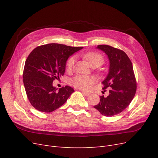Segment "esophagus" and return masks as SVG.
Masks as SVG:
<instances>
[{"instance_id": "34e87169", "label": "esophagus", "mask_w": 158, "mask_h": 158, "mask_svg": "<svg viewBox=\"0 0 158 158\" xmlns=\"http://www.w3.org/2000/svg\"><path fill=\"white\" fill-rule=\"evenodd\" d=\"M82 94H83L84 95H85V96H89V93H87V92H82Z\"/></svg>"}]
</instances>
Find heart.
<instances>
[{
  "label": "heart",
  "instance_id": "b5f03b06",
  "mask_svg": "<svg viewBox=\"0 0 158 158\" xmlns=\"http://www.w3.org/2000/svg\"><path fill=\"white\" fill-rule=\"evenodd\" d=\"M84 59L92 66H98L102 64L104 62L103 56L98 52H89L84 55ZM76 62V56H72L66 62V69L70 71L73 69ZM95 80L91 76L78 75L71 80V85L76 88L82 90L88 91L90 89L92 85L95 84Z\"/></svg>",
  "mask_w": 158,
  "mask_h": 158
}]
</instances>
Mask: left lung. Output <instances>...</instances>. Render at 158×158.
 <instances>
[{
	"label": "left lung",
	"mask_w": 158,
	"mask_h": 158,
	"mask_svg": "<svg viewBox=\"0 0 158 158\" xmlns=\"http://www.w3.org/2000/svg\"><path fill=\"white\" fill-rule=\"evenodd\" d=\"M97 48L106 52L109 59V74L102 82L103 89H109V95L100 97V102L94 107L103 115L111 117L131 103L136 92V80L132 62L125 52L107 45H99Z\"/></svg>",
	"instance_id": "obj_1"
}]
</instances>
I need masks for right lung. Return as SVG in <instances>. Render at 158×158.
Masks as SVG:
<instances>
[{"label": "right lung", "mask_w": 158, "mask_h": 158, "mask_svg": "<svg viewBox=\"0 0 158 158\" xmlns=\"http://www.w3.org/2000/svg\"><path fill=\"white\" fill-rule=\"evenodd\" d=\"M83 48L59 44L37 47L28 55L23 73V82L31 106L41 112L50 113L66 102L74 92L66 85L57 91L52 82L63 76L69 57Z\"/></svg>", "instance_id": "add662e5"}]
</instances>
